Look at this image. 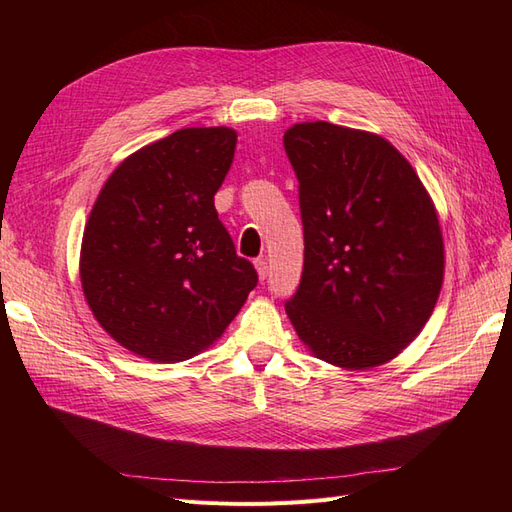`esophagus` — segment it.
<instances>
[{"instance_id": "esophagus-1", "label": "esophagus", "mask_w": 512, "mask_h": 512, "mask_svg": "<svg viewBox=\"0 0 512 512\" xmlns=\"http://www.w3.org/2000/svg\"><path fill=\"white\" fill-rule=\"evenodd\" d=\"M256 271H258L260 280H267V275H269V262H267L265 258H258V260H256Z\"/></svg>"}]
</instances>
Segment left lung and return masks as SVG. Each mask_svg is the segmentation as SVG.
Here are the masks:
<instances>
[{
  "label": "left lung",
  "mask_w": 512,
  "mask_h": 512,
  "mask_svg": "<svg viewBox=\"0 0 512 512\" xmlns=\"http://www.w3.org/2000/svg\"><path fill=\"white\" fill-rule=\"evenodd\" d=\"M299 179L305 258L286 314L318 359L376 367L421 333L444 277L436 207L382 136L297 123L284 134Z\"/></svg>",
  "instance_id": "8db88e82"
}]
</instances>
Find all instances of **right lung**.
I'll return each instance as SVG.
<instances>
[{
    "mask_svg": "<svg viewBox=\"0 0 512 512\" xmlns=\"http://www.w3.org/2000/svg\"><path fill=\"white\" fill-rule=\"evenodd\" d=\"M235 147L230 128L177 130L123 160L89 213L85 299L115 342L149 361L211 346L258 284L213 205Z\"/></svg>",
    "mask_w": 512,
    "mask_h": 512,
    "instance_id": "obj_1",
    "label": "right lung"
}]
</instances>
